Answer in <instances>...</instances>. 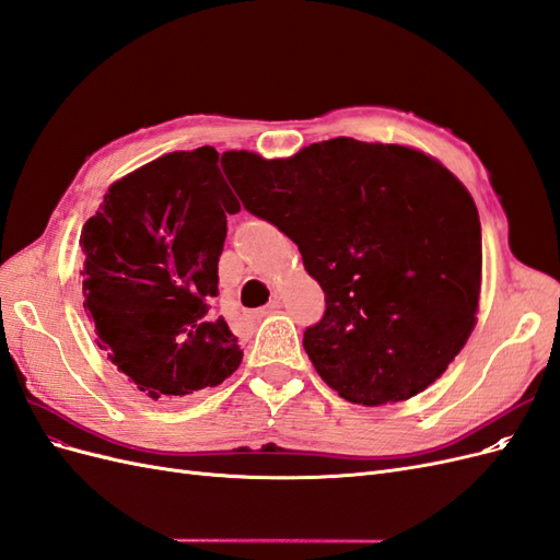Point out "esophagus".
<instances>
[{
    "label": "esophagus",
    "mask_w": 560,
    "mask_h": 560,
    "mask_svg": "<svg viewBox=\"0 0 560 560\" xmlns=\"http://www.w3.org/2000/svg\"><path fill=\"white\" fill-rule=\"evenodd\" d=\"M280 308V301L278 299H273V301H268L264 308H259L257 313H254V317H264V315H268V313H276Z\"/></svg>",
    "instance_id": "obj_1"
}]
</instances>
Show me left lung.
Segmentation results:
<instances>
[{
    "mask_svg": "<svg viewBox=\"0 0 560 560\" xmlns=\"http://www.w3.org/2000/svg\"><path fill=\"white\" fill-rule=\"evenodd\" d=\"M254 217L299 245L325 292L303 348L331 389L381 406L422 393L477 322L481 224L446 167L399 144L334 138L292 159L226 151Z\"/></svg>",
    "mask_w": 560,
    "mask_h": 560,
    "instance_id": "obj_1",
    "label": "left lung"
}]
</instances>
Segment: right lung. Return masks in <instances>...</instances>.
<instances>
[{"label": "right lung", "instance_id": "obj_1", "mask_svg": "<svg viewBox=\"0 0 560 560\" xmlns=\"http://www.w3.org/2000/svg\"><path fill=\"white\" fill-rule=\"evenodd\" d=\"M214 147L173 151L109 186L81 231L83 308L107 360L151 399L200 393L241 366L217 264L241 210Z\"/></svg>", "mask_w": 560, "mask_h": 560}]
</instances>
